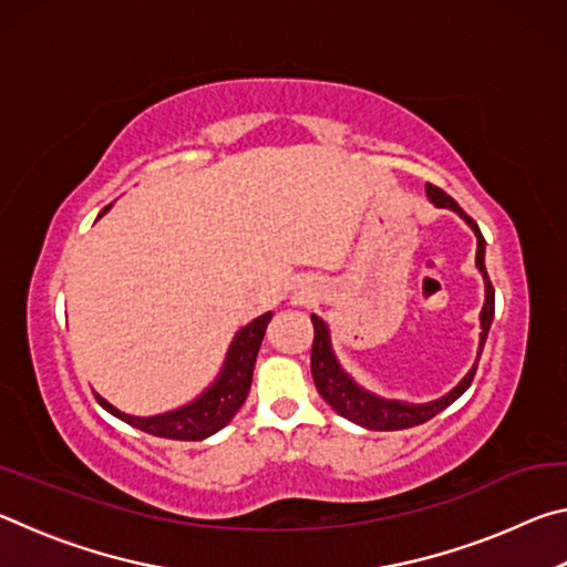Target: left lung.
I'll use <instances>...</instances> for the list:
<instances>
[{"instance_id": "1", "label": "left lung", "mask_w": 567, "mask_h": 567, "mask_svg": "<svg viewBox=\"0 0 567 567\" xmlns=\"http://www.w3.org/2000/svg\"><path fill=\"white\" fill-rule=\"evenodd\" d=\"M430 203L435 207H443V209H453L455 215H460L467 223V227L473 229L475 237H477V252H475V265L480 275H483L485 280V305L483 310H480V344H477V358L475 364L467 370V375L457 382V385L445 392L443 398L437 400H430V402H405V400H388V398H380L375 392L364 390L362 385H358L338 360V354L332 350V338H330V328L328 322L318 315H312V324H315V342H312V380H315V388L322 395V400L328 402V405L338 412V415L348 417L350 422L360 427H368V430H405V427H415L422 425V422H427L430 417H435L437 412H443L445 408L453 405V402L463 395V392L470 388V382L475 378V370H477V360L480 354H483L485 348V340H487V332H491V324L495 318V290L491 285V277H487L485 270V237L480 233V227L475 225L473 217H467L463 213V207H460L453 197L445 195L443 189L435 187V185H427L425 187Z\"/></svg>"}]
</instances>
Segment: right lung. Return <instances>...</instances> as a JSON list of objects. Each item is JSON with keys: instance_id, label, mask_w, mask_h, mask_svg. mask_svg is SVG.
<instances>
[{"instance_id": "obj_1", "label": "right lung", "mask_w": 567, "mask_h": 567, "mask_svg": "<svg viewBox=\"0 0 567 567\" xmlns=\"http://www.w3.org/2000/svg\"><path fill=\"white\" fill-rule=\"evenodd\" d=\"M110 207H104L100 217L107 213ZM270 320H272V312H265L260 318H255L252 322H247L245 328H239L235 332L219 375L213 380V385L199 392V395L192 402H187V405L159 412V415H147V417L127 415V412L110 405L102 395H97L100 405L107 410L110 415L120 417L132 427L145 430V433L155 437L205 440L209 435H215L237 415V410L245 405L249 385H252L257 352H260L265 330L267 324H270Z\"/></svg>"}]
</instances>
